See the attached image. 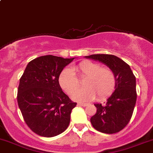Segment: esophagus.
Here are the masks:
<instances>
[{"label":"esophagus","instance_id":"esophagus-1","mask_svg":"<svg viewBox=\"0 0 153 153\" xmlns=\"http://www.w3.org/2000/svg\"><path fill=\"white\" fill-rule=\"evenodd\" d=\"M77 104L79 106H82V107H86L88 105V104H86V103H78Z\"/></svg>","mask_w":153,"mask_h":153}]
</instances>
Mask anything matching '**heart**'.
<instances>
[{
  "label": "heart",
  "mask_w": 153,
  "mask_h": 153,
  "mask_svg": "<svg viewBox=\"0 0 153 153\" xmlns=\"http://www.w3.org/2000/svg\"><path fill=\"white\" fill-rule=\"evenodd\" d=\"M79 79H84V87L73 96L79 101H90L96 96L99 100L107 98L113 94L116 86V74L111 68L102 67L100 64L90 61H83L74 65L72 71L68 68L64 69L59 75V82L67 94L72 95L79 88Z\"/></svg>",
  "instance_id": "1"
}]
</instances>
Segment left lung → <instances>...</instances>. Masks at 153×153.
<instances>
[{
	"mask_svg": "<svg viewBox=\"0 0 153 153\" xmlns=\"http://www.w3.org/2000/svg\"><path fill=\"white\" fill-rule=\"evenodd\" d=\"M85 58L103 62L116 74L114 92L104 105L94 104L97 112L90 120L93 127L98 131L117 133L127 126L133 114L137 101L135 76L126 62L113 55L94 54Z\"/></svg>",
	"mask_w": 153,
	"mask_h": 153,
	"instance_id": "1",
	"label": "left lung"
}]
</instances>
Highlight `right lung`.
I'll use <instances>...</instances> for the list:
<instances>
[{"label":"right lung","mask_w":153,"mask_h":153,"mask_svg":"<svg viewBox=\"0 0 153 153\" xmlns=\"http://www.w3.org/2000/svg\"><path fill=\"white\" fill-rule=\"evenodd\" d=\"M72 59L40 56L27 64L17 94L23 119L32 131L46 137L60 134L68 127L76 103L63 92L59 75Z\"/></svg>","instance_id":"1"}]
</instances>
